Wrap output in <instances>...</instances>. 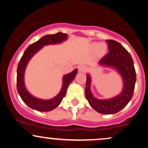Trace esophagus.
<instances>
[{
    "label": "esophagus",
    "instance_id": "34e87169",
    "mask_svg": "<svg viewBox=\"0 0 148 148\" xmlns=\"http://www.w3.org/2000/svg\"><path fill=\"white\" fill-rule=\"evenodd\" d=\"M79 71L80 72H86L87 71V67L86 65L79 66Z\"/></svg>",
    "mask_w": 148,
    "mask_h": 148
}]
</instances>
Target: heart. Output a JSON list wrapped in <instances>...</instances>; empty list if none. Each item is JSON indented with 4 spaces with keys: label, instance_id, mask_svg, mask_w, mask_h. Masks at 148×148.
Wrapping results in <instances>:
<instances>
[{
    "label": "heart",
    "instance_id": "obj_1",
    "mask_svg": "<svg viewBox=\"0 0 148 148\" xmlns=\"http://www.w3.org/2000/svg\"><path fill=\"white\" fill-rule=\"evenodd\" d=\"M105 50H106V48H105V46L103 45H99L97 47V53L100 55L103 54L105 52Z\"/></svg>",
    "mask_w": 148,
    "mask_h": 148
}]
</instances>
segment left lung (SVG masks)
<instances>
[{
    "label": "left lung",
    "mask_w": 148,
    "mask_h": 148,
    "mask_svg": "<svg viewBox=\"0 0 148 148\" xmlns=\"http://www.w3.org/2000/svg\"><path fill=\"white\" fill-rule=\"evenodd\" d=\"M106 42L108 44L109 51L100 60L99 64L111 66L118 69L123 78L124 89L120 95L113 99H97L93 97L90 90V78L88 75L85 95L90 105L95 111L103 114H114L125 108L132 99L136 81V74L133 59L125 47L115 40H107Z\"/></svg>",
    "instance_id": "obj_1"
}]
</instances>
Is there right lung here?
Returning a JSON list of instances; mask_svg holds the SVG:
<instances>
[{"label":"right lung","mask_w":148,"mask_h":148,"mask_svg":"<svg viewBox=\"0 0 148 148\" xmlns=\"http://www.w3.org/2000/svg\"><path fill=\"white\" fill-rule=\"evenodd\" d=\"M67 35L62 33H57L53 35H47L42 37L38 41L34 42L28 47L23 53L20 59L17 67V75H16V89L18 93L25 104L30 108L38 111L47 112L54 109L61 103L62 99L65 96L69 84L74 80L77 74L78 70L75 69L70 74H67L63 78V84L60 92L53 99L50 100H41L34 97L28 92L25 89L23 82V74L25 68L28 62L37 51L40 50L43 46L50 44H56L62 42L67 39Z\"/></svg>","instance_id":"obj_1"}]
</instances>
